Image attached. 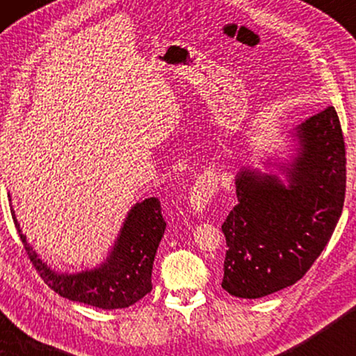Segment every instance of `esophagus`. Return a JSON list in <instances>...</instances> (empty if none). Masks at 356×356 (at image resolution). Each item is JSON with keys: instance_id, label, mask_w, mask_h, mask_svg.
Instances as JSON below:
<instances>
[{"instance_id": "1", "label": "esophagus", "mask_w": 356, "mask_h": 356, "mask_svg": "<svg viewBox=\"0 0 356 356\" xmlns=\"http://www.w3.org/2000/svg\"><path fill=\"white\" fill-rule=\"evenodd\" d=\"M218 189V177L216 173H204L196 178L189 193V207L193 212L201 213L209 206Z\"/></svg>"}]
</instances>
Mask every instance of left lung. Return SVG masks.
<instances>
[{"instance_id":"left-lung-1","label":"left lung","mask_w":356,"mask_h":356,"mask_svg":"<svg viewBox=\"0 0 356 356\" xmlns=\"http://www.w3.org/2000/svg\"><path fill=\"white\" fill-rule=\"evenodd\" d=\"M295 154L264 162L286 178L243 167L238 204L227 216L222 286L238 298H262L303 277L332 236L345 199V143L334 106L290 131Z\"/></svg>"}]
</instances>
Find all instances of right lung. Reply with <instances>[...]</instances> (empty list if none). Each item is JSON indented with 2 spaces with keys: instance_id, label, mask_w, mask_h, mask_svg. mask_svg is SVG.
<instances>
[{
  "instance_id": "right-lung-1",
  "label": "right lung",
  "mask_w": 356,
  "mask_h": 356,
  "mask_svg": "<svg viewBox=\"0 0 356 356\" xmlns=\"http://www.w3.org/2000/svg\"><path fill=\"white\" fill-rule=\"evenodd\" d=\"M11 213L29 259L43 282L63 298L102 309H120L134 305L152 290L154 257L167 227L157 197L134 204L105 261L76 274H60L47 266L27 243L13 209Z\"/></svg>"
}]
</instances>
